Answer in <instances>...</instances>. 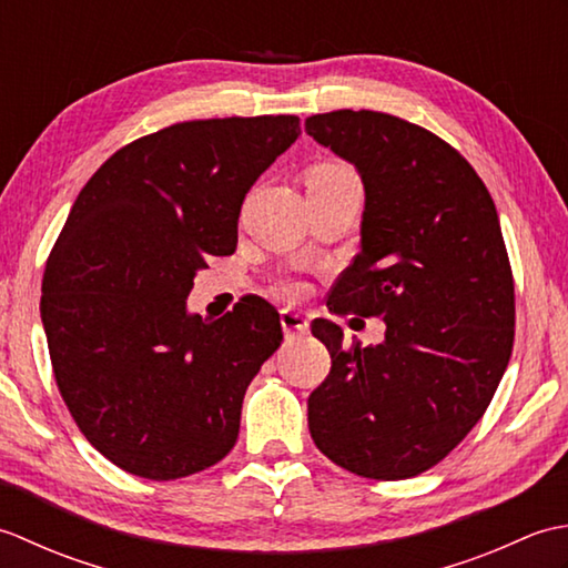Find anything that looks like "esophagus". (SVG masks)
Segmentation results:
<instances>
[{
	"instance_id": "obj_1",
	"label": "esophagus",
	"mask_w": 568,
	"mask_h": 568,
	"mask_svg": "<svg viewBox=\"0 0 568 568\" xmlns=\"http://www.w3.org/2000/svg\"><path fill=\"white\" fill-rule=\"evenodd\" d=\"M281 324H283L285 336H291V339L307 334V329H310L307 317L303 315V312H295V310H283L281 312Z\"/></svg>"
}]
</instances>
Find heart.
Listing matches in <instances>:
<instances>
[{
  "instance_id": "1",
  "label": "heart",
  "mask_w": 568,
  "mask_h": 568,
  "mask_svg": "<svg viewBox=\"0 0 568 568\" xmlns=\"http://www.w3.org/2000/svg\"><path fill=\"white\" fill-rule=\"evenodd\" d=\"M354 171L352 168H346L342 163H322L315 165L307 175V183H336V180H354ZM281 293L283 295H297L300 293V283L291 281V277H285L281 281Z\"/></svg>"
}]
</instances>
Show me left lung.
<instances>
[{
    "mask_svg": "<svg viewBox=\"0 0 568 568\" xmlns=\"http://www.w3.org/2000/svg\"><path fill=\"white\" fill-rule=\"evenodd\" d=\"M305 131L364 183L361 251L329 293L336 315L383 317L385 339L312 334L332 371L307 400L336 466L376 480L439 464L484 417L513 354L515 285L496 204L462 153L393 114H315Z\"/></svg>",
    "mask_w": 568,
    "mask_h": 568,
    "instance_id": "obj_1",
    "label": "left lung"
}]
</instances>
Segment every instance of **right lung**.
Instances as JSON below:
<instances>
[{
	"instance_id": "obj_1",
	"label": "right lung",
	"mask_w": 568,
	"mask_h": 568,
	"mask_svg": "<svg viewBox=\"0 0 568 568\" xmlns=\"http://www.w3.org/2000/svg\"><path fill=\"white\" fill-rule=\"evenodd\" d=\"M297 136L293 114L173 124L119 149L72 204L45 261L41 322L72 419L129 474L183 478L236 444L281 317L248 295L202 320L187 295L207 256L236 248L246 192Z\"/></svg>"
}]
</instances>
